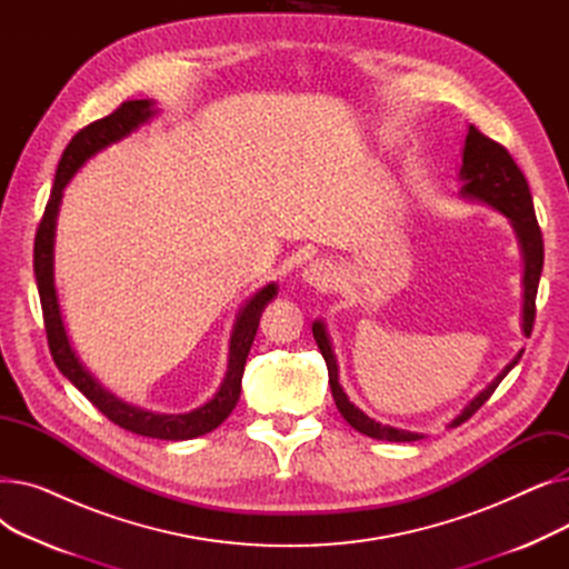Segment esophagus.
Returning <instances> with one entry per match:
<instances>
[{
  "label": "esophagus",
  "instance_id": "esophagus-1",
  "mask_svg": "<svg viewBox=\"0 0 569 569\" xmlns=\"http://www.w3.org/2000/svg\"><path fill=\"white\" fill-rule=\"evenodd\" d=\"M302 279L305 283H309L313 290H320V292H327L332 290L335 283H337V267L330 262V260H313L305 267L302 272Z\"/></svg>",
  "mask_w": 569,
  "mask_h": 569
}]
</instances>
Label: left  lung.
<instances>
[{"label":"left lung","mask_w":569,"mask_h":569,"mask_svg":"<svg viewBox=\"0 0 569 569\" xmlns=\"http://www.w3.org/2000/svg\"><path fill=\"white\" fill-rule=\"evenodd\" d=\"M459 177L463 182V187H461L463 198L480 200V202L498 209L500 214L510 219V223L517 232L521 256H523V316H521L523 322H521V330L526 337H530L532 322H535V297H537V286H540V274H542V264H545V242H542V230H540V226H537V219H535L532 196H530L526 177L502 144L487 138L480 129H475L472 124L468 127V136H466V144H463V166H461ZM311 330H313V339L325 357L327 373H330V387H332L335 403H337L339 412L343 415V420L355 431H360L376 440H390V442H412V440L425 438L422 433H412V431L380 425V422L371 420V417L365 415L355 403H350V399L343 392V387L339 385L337 357H335V350L330 343V335H327V330H325V322L316 320ZM521 355H523V350H519L515 360L507 365L485 387V390L461 410L459 417H455L450 427L463 425L489 401V397L496 392L500 380L519 365Z\"/></svg>","instance_id":"obj_1"}]
</instances>
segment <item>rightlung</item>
Here are the masks:
<instances>
[{
    "label": "right lung",
    "mask_w": 569,
    "mask_h": 569,
    "mask_svg": "<svg viewBox=\"0 0 569 569\" xmlns=\"http://www.w3.org/2000/svg\"><path fill=\"white\" fill-rule=\"evenodd\" d=\"M154 114H157L154 101H147V99L127 101L114 112H110L108 117L97 119V122L80 129L71 138L62 159H59L50 200L46 204L43 219L37 230L34 274H37V288H39V297H41L48 346H50V355H52L57 369L62 371L78 387V390L117 427H122L138 436H147V438L189 440V438H198V436L214 431L237 406L239 392H242L244 365H247V357H249L256 330H258V322H260L264 307L277 297V283H267L264 288H260L251 297V300L242 309H239L237 320L232 325V335H230L228 371L219 387V392L204 406H200L191 412H184V415L149 412V410L136 408L131 403H124L122 399L110 395L106 387H101V382L82 367L76 350L71 348L67 327L62 320V311H59L57 290H54V226H57V212H59V202H62L64 187L69 184V179L84 166V161L99 154L101 149H106L108 144L131 136L138 127L149 122Z\"/></svg>",
    "instance_id": "1"
}]
</instances>
